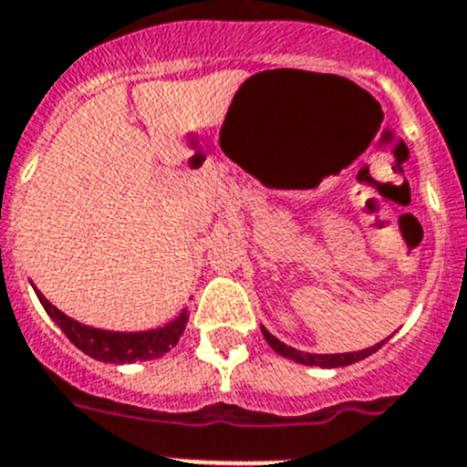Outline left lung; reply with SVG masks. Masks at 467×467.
I'll return each mask as SVG.
<instances>
[{"label": "left lung", "mask_w": 467, "mask_h": 467, "mask_svg": "<svg viewBox=\"0 0 467 467\" xmlns=\"http://www.w3.org/2000/svg\"><path fill=\"white\" fill-rule=\"evenodd\" d=\"M263 334H265V338H267L269 346H272L278 355L287 357V359H293V361H299V364L320 366V368H338V366H350V364H355V361L366 359V357L373 355L376 350H380L382 343H385L382 341V343H378V346L366 348V350H359V352H346V355H311V352H299V350H295V348L281 343L276 337H272V334H269L265 327H263Z\"/></svg>", "instance_id": "1"}]
</instances>
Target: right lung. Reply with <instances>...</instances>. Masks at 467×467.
<instances>
[{
  "label": "right lung",
  "mask_w": 467,
  "mask_h": 467,
  "mask_svg": "<svg viewBox=\"0 0 467 467\" xmlns=\"http://www.w3.org/2000/svg\"><path fill=\"white\" fill-rule=\"evenodd\" d=\"M36 295L38 299H41L47 316L57 322V327L67 334V338L78 348V350L94 357V359L110 361V364H133V361L156 359V357L165 355L174 343L180 341L182 332H184L186 327V320H189V306H186L177 320L161 327V329L135 334L106 332V329H94V327H87L71 320V317L64 316L59 308L52 306L38 290Z\"/></svg>",
  "instance_id": "obj_1"
}]
</instances>
